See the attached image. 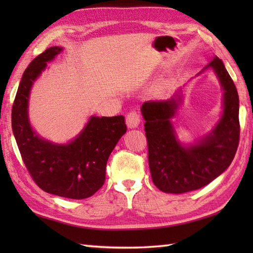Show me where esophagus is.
<instances>
[{"mask_svg": "<svg viewBox=\"0 0 253 253\" xmlns=\"http://www.w3.org/2000/svg\"><path fill=\"white\" fill-rule=\"evenodd\" d=\"M139 123H140V117L136 111H130V113H128V115L126 116V124L128 128L138 127Z\"/></svg>", "mask_w": 253, "mask_h": 253, "instance_id": "1", "label": "esophagus"}]
</instances>
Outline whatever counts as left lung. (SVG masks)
<instances>
[{"label":"left lung","mask_w":253,"mask_h":253,"mask_svg":"<svg viewBox=\"0 0 253 253\" xmlns=\"http://www.w3.org/2000/svg\"><path fill=\"white\" fill-rule=\"evenodd\" d=\"M211 68L223 90V113L215 127L196 140L184 145L176 137L172 119L182 102V90L169 100L146 101L140 107L148 144L152 179L165 193L181 194L208 185L232 163L239 145V96L222 60L214 58Z\"/></svg>","instance_id":"obj_1"}]
</instances>
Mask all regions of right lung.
Listing matches in <instances>:
<instances>
[{
    "label": "right lung",
    "mask_w": 253,
    "mask_h": 253,
    "mask_svg": "<svg viewBox=\"0 0 253 253\" xmlns=\"http://www.w3.org/2000/svg\"><path fill=\"white\" fill-rule=\"evenodd\" d=\"M61 51V46L46 49L23 72L12 108V129L37 185L46 193L81 200L104 185L107 161L127 127L124 116H91L80 134L68 144L52 143L33 130L28 113L30 91L46 63Z\"/></svg>",
    "instance_id": "obj_1"
}]
</instances>
